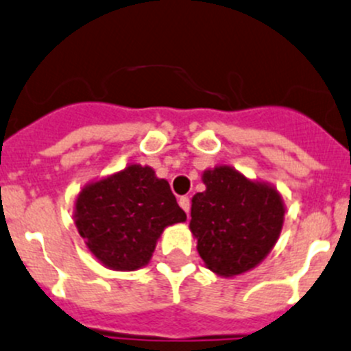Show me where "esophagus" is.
Wrapping results in <instances>:
<instances>
[{
  "label": "esophagus",
  "instance_id": "1",
  "mask_svg": "<svg viewBox=\"0 0 351 351\" xmlns=\"http://www.w3.org/2000/svg\"><path fill=\"white\" fill-rule=\"evenodd\" d=\"M179 206L184 209V211L187 213V215H189V209H191V201H189V197H187V196L180 197V199H179Z\"/></svg>",
  "mask_w": 351,
  "mask_h": 351
}]
</instances>
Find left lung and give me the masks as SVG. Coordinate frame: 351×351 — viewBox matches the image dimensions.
Instances as JSON below:
<instances>
[{"label":"left lung","mask_w":351,"mask_h":351,"mask_svg":"<svg viewBox=\"0 0 351 351\" xmlns=\"http://www.w3.org/2000/svg\"><path fill=\"white\" fill-rule=\"evenodd\" d=\"M202 182L206 191L194 194L189 228L204 265L221 277L255 269L282 231L285 206L280 193L230 165L204 171Z\"/></svg>","instance_id":"8db88e82"}]
</instances>
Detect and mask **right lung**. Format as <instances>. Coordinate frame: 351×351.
<instances>
[{
	"label": "right lung",
	"mask_w": 351,
	"mask_h": 351,
	"mask_svg": "<svg viewBox=\"0 0 351 351\" xmlns=\"http://www.w3.org/2000/svg\"><path fill=\"white\" fill-rule=\"evenodd\" d=\"M186 219L167 180L140 164L86 184L74 204L75 228L88 250L118 272L145 267L164 230Z\"/></svg>",
	"instance_id": "obj_1"
}]
</instances>
